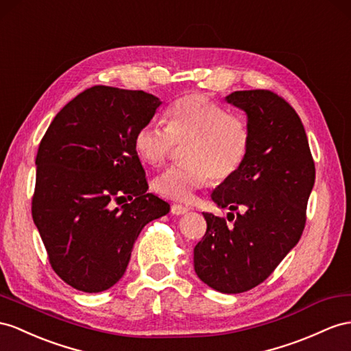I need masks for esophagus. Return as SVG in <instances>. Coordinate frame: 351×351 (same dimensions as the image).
Returning a JSON list of instances; mask_svg holds the SVG:
<instances>
[{"label": "esophagus", "mask_w": 351, "mask_h": 351, "mask_svg": "<svg viewBox=\"0 0 351 351\" xmlns=\"http://www.w3.org/2000/svg\"><path fill=\"white\" fill-rule=\"evenodd\" d=\"M170 210H172L173 215H184L190 210V208H188V206H182V204H172V209Z\"/></svg>", "instance_id": "esophagus-1"}]
</instances>
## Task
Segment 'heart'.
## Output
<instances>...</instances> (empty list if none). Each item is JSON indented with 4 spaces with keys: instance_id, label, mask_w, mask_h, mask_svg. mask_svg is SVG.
<instances>
[{
    "instance_id": "heart-1",
    "label": "heart",
    "mask_w": 351,
    "mask_h": 351,
    "mask_svg": "<svg viewBox=\"0 0 351 351\" xmlns=\"http://www.w3.org/2000/svg\"><path fill=\"white\" fill-rule=\"evenodd\" d=\"M165 128L143 124L134 133L136 156L149 166L163 165L175 147H182L185 166L169 167L152 188L165 199L191 200L194 191L210 181L223 182L245 163L250 130L239 115L199 93L176 99L165 112Z\"/></svg>"
}]
</instances>
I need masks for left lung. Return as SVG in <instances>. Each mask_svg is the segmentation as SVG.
Segmentation results:
<instances>
[{
    "mask_svg": "<svg viewBox=\"0 0 351 351\" xmlns=\"http://www.w3.org/2000/svg\"><path fill=\"white\" fill-rule=\"evenodd\" d=\"M226 99L247 114L250 148L212 200L245 213H228L232 226L203 213L208 228L194 247V269L212 289L240 293L263 283L300 241L316 169L301 119L282 96L259 88Z\"/></svg>",
    "mask_w": 351,
    "mask_h": 351,
    "instance_id": "left-lung-1",
    "label": "left lung"
}]
</instances>
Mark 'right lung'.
<instances>
[{"label":"right lung","mask_w":351,"mask_h":351,"mask_svg":"<svg viewBox=\"0 0 351 351\" xmlns=\"http://www.w3.org/2000/svg\"><path fill=\"white\" fill-rule=\"evenodd\" d=\"M160 104L142 90L90 87L62 108L40 142L32 219L51 268L77 291L119 282L142 228L170 210L147 193L133 148Z\"/></svg>","instance_id":"obj_1"}]
</instances>
